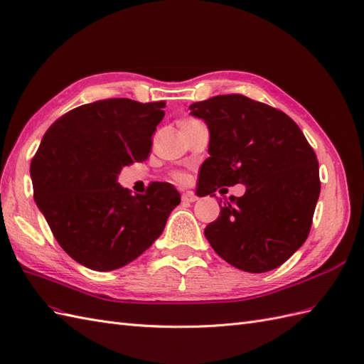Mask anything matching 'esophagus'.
<instances>
[{
  "label": "esophagus",
  "instance_id": "esophagus-1",
  "mask_svg": "<svg viewBox=\"0 0 364 364\" xmlns=\"http://www.w3.org/2000/svg\"><path fill=\"white\" fill-rule=\"evenodd\" d=\"M197 200H198V197H197V195H195L193 192H186V193H183V201L193 203V201H197Z\"/></svg>",
  "mask_w": 364,
  "mask_h": 364
}]
</instances>
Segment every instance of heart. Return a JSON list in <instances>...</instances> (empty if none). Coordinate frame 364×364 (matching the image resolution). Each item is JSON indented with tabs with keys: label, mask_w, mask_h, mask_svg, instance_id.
Masks as SVG:
<instances>
[{
	"label": "heart",
	"mask_w": 364,
	"mask_h": 364,
	"mask_svg": "<svg viewBox=\"0 0 364 364\" xmlns=\"http://www.w3.org/2000/svg\"><path fill=\"white\" fill-rule=\"evenodd\" d=\"M172 178H173L176 183H186V181L189 180L188 175H186L184 172H175V173L172 175Z\"/></svg>",
	"instance_id": "1"
}]
</instances>
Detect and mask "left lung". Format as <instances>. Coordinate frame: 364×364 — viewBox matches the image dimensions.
I'll use <instances>...</instances> for the list:
<instances>
[{"label": "left lung", "mask_w": 364, "mask_h": 364, "mask_svg": "<svg viewBox=\"0 0 364 364\" xmlns=\"http://www.w3.org/2000/svg\"><path fill=\"white\" fill-rule=\"evenodd\" d=\"M189 109L210 130V156L201 164L198 197H215L223 186H246L243 197L220 204V217L204 235L241 271L277 269L311 232L320 197L314 149L284 112L240 93L193 102Z\"/></svg>", "instance_id": "obj_1"}]
</instances>
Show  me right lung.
<instances>
[{
    "label": "right lung",
    "instance_id": "right-lung-1",
    "mask_svg": "<svg viewBox=\"0 0 364 364\" xmlns=\"http://www.w3.org/2000/svg\"><path fill=\"white\" fill-rule=\"evenodd\" d=\"M164 101L107 98L60 117L31 163L33 198L64 252L92 271H114L161 235L181 195L154 181L130 195L117 176L147 160Z\"/></svg>",
    "mask_w": 364,
    "mask_h": 364
}]
</instances>
